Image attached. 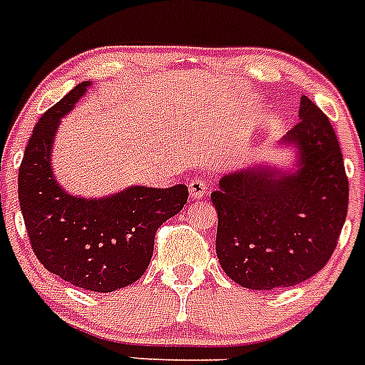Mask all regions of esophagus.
I'll list each match as a JSON object with an SVG mask.
<instances>
[{
	"label": "esophagus",
	"mask_w": 365,
	"mask_h": 365,
	"mask_svg": "<svg viewBox=\"0 0 365 365\" xmlns=\"http://www.w3.org/2000/svg\"><path fill=\"white\" fill-rule=\"evenodd\" d=\"M188 190H190V199H192V201H199V199L205 197L206 182L201 179H193L188 185Z\"/></svg>",
	"instance_id": "34e87169"
}]
</instances>
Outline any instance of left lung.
<instances>
[{
	"label": "left lung",
	"mask_w": 365,
	"mask_h": 365,
	"mask_svg": "<svg viewBox=\"0 0 365 365\" xmlns=\"http://www.w3.org/2000/svg\"><path fill=\"white\" fill-rule=\"evenodd\" d=\"M298 115L276 150L289 151V164H248L221 177L210 195L219 263L245 289L294 287L314 276L346 222L349 185L336 133L307 96Z\"/></svg>",
	"instance_id": "8db88e82"
}]
</instances>
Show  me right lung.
Here are the masks:
<instances>
[{"label":"right lung","mask_w":365,"mask_h":365,"mask_svg":"<svg viewBox=\"0 0 365 365\" xmlns=\"http://www.w3.org/2000/svg\"><path fill=\"white\" fill-rule=\"evenodd\" d=\"M82 82L41 115L25 148L18 197L32 250L71 285L113 292L137 282L151 261L155 232L182 210L188 188L128 186L102 197L67 192L53 170L58 125L91 87Z\"/></svg>","instance_id":"add662e5"}]
</instances>
